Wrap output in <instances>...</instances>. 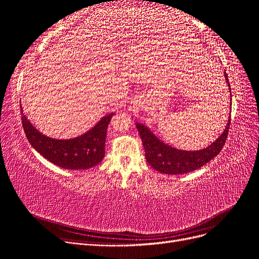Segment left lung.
<instances>
[{
	"mask_svg": "<svg viewBox=\"0 0 259 259\" xmlns=\"http://www.w3.org/2000/svg\"><path fill=\"white\" fill-rule=\"evenodd\" d=\"M225 79L229 86V92L231 93L228 76H227L226 72ZM230 119L231 117L229 115L228 123H227L223 134L213 144L197 151L179 150V149L168 146L156 137L151 130L145 126L144 124L137 122L136 127L140 137H142L146 152V160L149 165H151L154 169L163 174L178 175L190 173L192 170L202 167L222 151L227 136H228Z\"/></svg>",
	"mask_w": 259,
	"mask_h": 259,
	"instance_id": "left-lung-1",
	"label": "left lung"
}]
</instances>
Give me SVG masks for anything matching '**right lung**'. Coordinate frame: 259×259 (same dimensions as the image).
Wrapping results in <instances>:
<instances>
[{
  "mask_svg": "<svg viewBox=\"0 0 259 259\" xmlns=\"http://www.w3.org/2000/svg\"><path fill=\"white\" fill-rule=\"evenodd\" d=\"M21 109V122L26 136L35 150L46 160L65 169H88L96 166L105 156L108 124L112 115H105L83 135L70 139H55L38 132Z\"/></svg>",
  "mask_w": 259,
  "mask_h": 259,
  "instance_id": "1",
  "label": "right lung"
}]
</instances>
